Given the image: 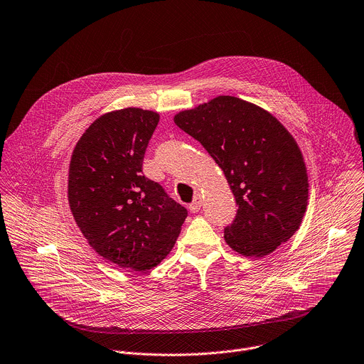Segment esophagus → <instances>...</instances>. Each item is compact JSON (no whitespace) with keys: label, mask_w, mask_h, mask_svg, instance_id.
<instances>
[{"label":"esophagus","mask_w":364,"mask_h":364,"mask_svg":"<svg viewBox=\"0 0 364 364\" xmlns=\"http://www.w3.org/2000/svg\"><path fill=\"white\" fill-rule=\"evenodd\" d=\"M201 204H203V201H201V196H200V194H197V196L194 197L193 203L188 205V208H190V211H191V213H198V211H200V208H201Z\"/></svg>","instance_id":"34e87169"}]
</instances>
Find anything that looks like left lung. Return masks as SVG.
<instances>
[{"mask_svg":"<svg viewBox=\"0 0 364 364\" xmlns=\"http://www.w3.org/2000/svg\"><path fill=\"white\" fill-rule=\"evenodd\" d=\"M174 123L224 171L238 204L224 230L235 252L267 257L298 231L308 205V171L296 140L275 116L240 97L217 96L181 110Z\"/></svg>","mask_w":364,"mask_h":364,"instance_id":"left-lung-1","label":"left lung"}]
</instances>
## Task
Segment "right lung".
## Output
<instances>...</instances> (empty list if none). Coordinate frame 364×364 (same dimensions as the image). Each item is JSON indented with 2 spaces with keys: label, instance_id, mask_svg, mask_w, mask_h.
Segmentation results:
<instances>
[{
  "label": "right lung",
  "instance_id": "right-lung-1",
  "mask_svg": "<svg viewBox=\"0 0 364 364\" xmlns=\"http://www.w3.org/2000/svg\"><path fill=\"white\" fill-rule=\"evenodd\" d=\"M159 119L140 107L105 113L85 130L69 163L68 201L80 232L103 259L140 272L170 254L187 217L141 173Z\"/></svg>",
  "mask_w": 364,
  "mask_h": 364
}]
</instances>
